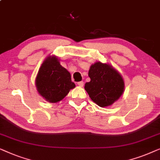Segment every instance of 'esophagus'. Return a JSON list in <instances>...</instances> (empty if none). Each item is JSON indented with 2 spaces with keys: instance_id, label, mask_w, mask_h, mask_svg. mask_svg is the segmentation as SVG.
Returning a JSON list of instances; mask_svg holds the SVG:
<instances>
[{
  "instance_id": "34e87169",
  "label": "esophagus",
  "mask_w": 160,
  "mask_h": 160,
  "mask_svg": "<svg viewBox=\"0 0 160 160\" xmlns=\"http://www.w3.org/2000/svg\"><path fill=\"white\" fill-rule=\"evenodd\" d=\"M78 85L80 87H83V86H84V82H82V81H80V82H78Z\"/></svg>"
}]
</instances>
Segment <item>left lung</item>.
<instances>
[{"label":"left lung","mask_w":160,"mask_h":160,"mask_svg":"<svg viewBox=\"0 0 160 160\" xmlns=\"http://www.w3.org/2000/svg\"><path fill=\"white\" fill-rule=\"evenodd\" d=\"M91 81L85 84L89 97L101 108L112 105L123 94L124 81L121 74L109 63L97 61L88 71Z\"/></svg>","instance_id":"8db88e82"}]
</instances>
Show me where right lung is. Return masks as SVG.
<instances>
[{
  "instance_id": "right-lung-1",
  "label": "right lung",
  "mask_w": 160,
  "mask_h": 160,
  "mask_svg": "<svg viewBox=\"0 0 160 160\" xmlns=\"http://www.w3.org/2000/svg\"><path fill=\"white\" fill-rule=\"evenodd\" d=\"M39 95L50 103L60 102L75 88L71 74L60 63V59L54 55H49L40 67L35 80Z\"/></svg>"
}]
</instances>
